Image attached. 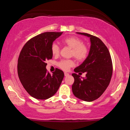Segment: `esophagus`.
I'll list each match as a JSON object with an SVG mask.
<instances>
[{
  "mask_svg": "<svg viewBox=\"0 0 130 130\" xmlns=\"http://www.w3.org/2000/svg\"><path fill=\"white\" fill-rule=\"evenodd\" d=\"M69 73H67V72H65L64 73V75H65V76H69Z\"/></svg>",
  "mask_w": 130,
  "mask_h": 130,
  "instance_id": "esophagus-1",
  "label": "esophagus"
}]
</instances>
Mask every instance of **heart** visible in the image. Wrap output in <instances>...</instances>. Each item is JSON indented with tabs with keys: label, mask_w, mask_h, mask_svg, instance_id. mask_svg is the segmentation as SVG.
Instances as JSON below:
<instances>
[{
	"label": "heart",
	"mask_w": 130,
	"mask_h": 130,
	"mask_svg": "<svg viewBox=\"0 0 130 130\" xmlns=\"http://www.w3.org/2000/svg\"><path fill=\"white\" fill-rule=\"evenodd\" d=\"M62 43L72 49L71 56L73 57L79 62L84 61L89 54V47L83 43V41L78 37L70 36L63 38ZM60 46L57 43L52 44L51 52L54 56H57L60 53ZM74 62L72 60H62L58 63V67L63 70H68L70 68L73 67Z\"/></svg>",
	"instance_id": "obj_1"
}]
</instances>
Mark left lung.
<instances>
[{
	"label": "left lung",
	"instance_id": "8db88e82",
	"mask_svg": "<svg viewBox=\"0 0 130 130\" xmlns=\"http://www.w3.org/2000/svg\"><path fill=\"white\" fill-rule=\"evenodd\" d=\"M90 38L91 45L88 56L82 64L74 69L76 73H86L85 78L73 73L74 95L85 102L98 99L107 88L112 75V62L109 52L100 38L84 32H77Z\"/></svg>",
	"mask_w": 130,
	"mask_h": 130
}]
</instances>
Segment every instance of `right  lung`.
<instances>
[{
    "mask_svg": "<svg viewBox=\"0 0 130 130\" xmlns=\"http://www.w3.org/2000/svg\"><path fill=\"white\" fill-rule=\"evenodd\" d=\"M62 32H45L31 38L24 45L18 60V74L24 88L31 96L45 100L56 93L64 77L56 68L51 75L46 69L53 54V41Z\"/></svg>",
    "mask_w": 130,
    "mask_h": 130,
    "instance_id": "obj_1",
    "label": "right lung"
}]
</instances>
